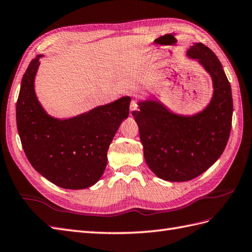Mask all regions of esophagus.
<instances>
[{
  "mask_svg": "<svg viewBox=\"0 0 252 252\" xmlns=\"http://www.w3.org/2000/svg\"><path fill=\"white\" fill-rule=\"evenodd\" d=\"M138 106H139V104H138V101L137 100H133L132 102H131V112H133V111H137L138 109Z\"/></svg>",
  "mask_w": 252,
  "mask_h": 252,
  "instance_id": "1",
  "label": "esophagus"
}]
</instances>
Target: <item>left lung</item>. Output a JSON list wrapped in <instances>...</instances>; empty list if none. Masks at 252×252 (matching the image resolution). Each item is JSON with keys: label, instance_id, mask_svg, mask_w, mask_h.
Segmentation results:
<instances>
[{"label": "left lung", "instance_id": "8db88e82", "mask_svg": "<svg viewBox=\"0 0 252 252\" xmlns=\"http://www.w3.org/2000/svg\"><path fill=\"white\" fill-rule=\"evenodd\" d=\"M188 55L212 76L214 94L209 106L181 117L158 102L145 101L132 113L146 163L158 178L171 182L189 181L208 170L222 154L232 126L231 86L218 57L202 43L191 46Z\"/></svg>", "mask_w": 252, "mask_h": 252}]
</instances>
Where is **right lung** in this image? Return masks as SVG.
<instances>
[{"label":"right lung","mask_w":252,"mask_h":252,"mask_svg":"<svg viewBox=\"0 0 252 252\" xmlns=\"http://www.w3.org/2000/svg\"><path fill=\"white\" fill-rule=\"evenodd\" d=\"M41 55L32 60L22 77L16 118L23 150L32 166L50 182L67 189L96 183L105 170L107 150L130 111V96L77 117H50L38 102L34 79Z\"/></svg>","instance_id":"1"}]
</instances>
